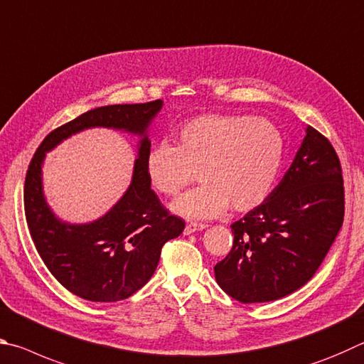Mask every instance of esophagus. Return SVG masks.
Segmentation results:
<instances>
[{
	"instance_id": "34e87169",
	"label": "esophagus",
	"mask_w": 364,
	"mask_h": 364,
	"mask_svg": "<svg viewBox=\"0 0 364 364\" xmlns=\"http://www.w3.org/2000/svg\"><path fill=\"white\" fill-rule=\"evenodd\" d=\"M206 227H208L206 224H198V222H190V224H187L186 228H183V235H192L195 232L205 230Z\"/></svg>"
}]
</instances>
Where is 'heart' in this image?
<instances>
[{
	"label": "heart",
	"mask_w": 364,
	"mask_h": 364,
	"mask_svg": "<svg viewBox=\"0 0 364 364\" xmlns=\"http://www.w3.org/2000/svg\"><path fill=\"white\" fill-rule=\"evenodd\" d=\"M284 158V139L265 118L208 113L188 119L176 132V145L151 146L145 174L156 193L174 196L196 171L201 186L171 205L187 219H211L233 211L247 213L269 198Z\"/></svg>",
	"instance_id": "obj_1"
}]
</instances>
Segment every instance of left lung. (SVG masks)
<instances>
[{
  "label": "left lung",
  "mask_w": 364,
  "mask_h": 364,
  "mask_svg": "<svg viewBox=\"0 0 364 364\" xmlns=\"http://www.w3.org/2000/svg\"><path fill=\"white\" fill-rule=\"evenodd\" d=\"M343 222L339 156L307 126L282 182L232 224L233 247L214 267L218 284L243 304L282 299L315 275Z\"/></svg>",
  "instance_id": "left-lung-1"
}]
</instances>
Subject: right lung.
<instances>
[{"instance_id": "obj_1", "label": "right lung", "mask_w": 364, "mask_h": 364, "mask_svg": "<svg viewBox=\"0 0 364 364\" xmlns=\"http://www.w3.org/2000/svg\"><path fill=\"white\" fill-rule=\"evenodd\" d=\"M163 100L107 105L80 114L49 132L31 158L23 187L25 218L44 265L63 288L91 302H118L149 282L161 247L183 232L186 222L166 211L145 174L149 126ZM91 127L139 135L130 187L110 212L87 225H68L48 208L42 192V161L62 139Z\"/></svg>"}]
</instances>
